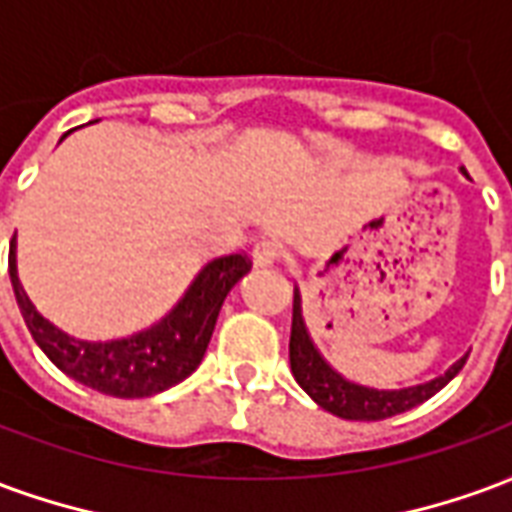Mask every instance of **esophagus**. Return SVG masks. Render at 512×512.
Returning a JSON list of instances; mask_svg holds the SVG:
<instances>
[{
	"label": "esophagus",
	"instance_id": "esophagus-1",
	"mask_svg": "<svg viewBox=\"0 0 512 512\" xmlns=\"http://www.w3.org/2000/svg\"><path fill=\"white\" fill-rule=\"evenodd\" d=\"M279 255H282V246H279L277 241H260V244L252 249V263H255L257 268L271 266Z\"/></svg>",
	"mask_w": 512,
	"mask_h": 512
}]
</instances>
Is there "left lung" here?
<instances>
[{"mask_svg":"<svg viewBox=\"0 0 512 512\" xmlns=\"http://www.w3.org/2000/svg\"><path fill=\"white\" fill-rule=\"evenodd\" d=\"M466 356H461L444 376H436L425 384L403 386V389H376V386L356 384V381L340 376L315 348L310 332L304 326V315H301V293L296 290V296H293L290 370H293V378L299 381L301 389L334 417L373 422V419L403 414L408 408L425 403L428 397H433L439 389L450 384L452 378L461 373V367L466 365Z\"/></svg>","mask_w":512,"mask_h":512,"instance_id":"left-lung-1","label":"left lung"}]
</instances>
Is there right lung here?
I'll use <instances>...</instances> for the list:
<instances>
[{
    "label": "right lung",
    "instance_id": "1",
    "mask_svg": "<svg viewBox=\"0 0 512 512\" xmlns=\"http://www.w3.org/2000/svg\"><path fill=\"white\" fill-rule=\"evenodd\" d=\"M246 271L249 260L244 255L216 257L194 277L183 299L153 326L120 340H79L35 310L18 279L16 241L10 246V282L40 351L65 376L112 397H150L189 378L208 351L227 293L246 277Z\"/></svg>",
    "mask_w": 512,
    "mask_h": 512
}]
</instances>
